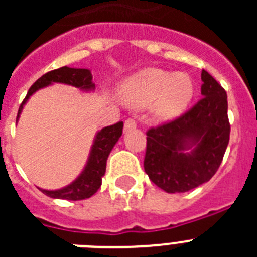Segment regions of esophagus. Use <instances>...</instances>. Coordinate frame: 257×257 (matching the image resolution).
<instances>
[{"instance_id":"1","label":"esophagus","mask_w":257,"mask_h":257,"mask_svg":"<svg viewBox=\"0 0 257 257\" xmlns=\"http://www.w3.org/2000/svg\"><path fill=\"white\" fill-rule=\"evenodd\" d=\"M136 126H138V122H136L135 118H127L126 122H124V131L134 130Z\"/></svg>"}]
</instances>
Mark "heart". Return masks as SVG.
I'll list each match as a JSON object with an SVG mask.
<instances>
[{
    "label": "heart",
    "mask_w": 257,
    "mask_h": 257,
    "mask_svg": "<svg viewBox=\"0 0 257 257\" xmlns=\"http://www.w3.org/2000/svg\"><path fill=\"white\" fill-rule=\"evenodd\" d=\"M194 85L187 73H169L148 68L128 78L122 85L121 97L127 106L142 109L151 105L158 119L180 114L192 100Z\"/></svg>",
    "instance_id": "heart-1"
}]
</instances>
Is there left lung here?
Wrapping results in <instances>:
<instances>
[{
	"instance_id": "obj_1",
	"label": "left lung",
	"mask_w": 257,
	"mask_h": 257,
	"mask_svg": "<svg viewBox=\"0 0 257 257\" xmlns=\"http://www.w3.org/2000/svg\"><path fill=\"white\" fill-rule=\"evenodd\" d=\"M201 78L202 97L196 105L147 131L144 170L167 193L188 192L210 180L228 147L226 92L205 69ZM187 149L192 152L187 154Z\"/></svg>"
}]
</instances>
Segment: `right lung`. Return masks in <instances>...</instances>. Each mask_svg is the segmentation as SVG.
<instances>
[{"mask_svg": "<svg viewBox=\"0 0 257 257\" xmlns=\"http://www.w3.org/2000/svg\"><path fill=\"white\" fill-rule=\"evenodd\" d=\"M52 82L67 83V85H72L74 87L82 88V90H92L95 87V85L92 83V74L88 69L61 67L58 69L50 70L31 86L26 99L20 104L17 119L19 118L23 105L26 104L29 96L35 91H37L38 88L51 85ZM122 128H123V122H117L114 124L104 127L103 130L97 133L94 144H92L91 153L88 157L87 165L82 174L79 175L73 183L58 190L41 189V192L51 198L69 199V201H79V199L90 198L91 196H94L97 189L100 188L101 178L105 174L106 160H108L109 153L115 145V143L121 138Z\"/></svg>", "mask_w": 257, "mask_h": 257, "instance_id": "add662e5", "label": "right lung"}]
</instances>
